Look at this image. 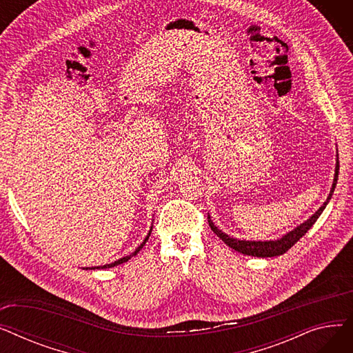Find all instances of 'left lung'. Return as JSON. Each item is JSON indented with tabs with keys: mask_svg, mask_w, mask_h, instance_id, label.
I'll use <instances>...</instances> for the list:
<instances>
[{
	"mask_svg": "<svg viewBox=\"0 0 353 353\" xmlns=\"http://www.w3.org/2000/svg\"><path fill=\"white\" fill-rule=\"evenodd\" d=\"M338 174H339V159H336V165H335V176H333V183H332V189L329 192V196L326 199V201L323 205L314 212L306 221L301 223L299 226H296L293 230L288 232L286 234H283L282 237L276 239V240H239L234 237H230L229 234L223 233L220 229H217L213 223V220L210 217V214H208L209 219V226L210 229L221 239L223 242L234 249L239 253H243L248 256H254V257H274V256H281L283 253H286L298 240L306 234V232L314 225V221L319 219V216L322 214V212L325 210L326 205L329 203V200L332 199L333 192H335L336 183H338Z\"/></svg>",
	"mask_w": 353,
	"mask_h": 353,
	"instance_id": "8db88e82",
	"label": "left lung"
}]
</instances>
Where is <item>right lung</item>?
Here are the masks:
<instances>
[{"label": "right lung", "instance_id": "add662e5", "mask_svg": "<svg viewBox=\"0 0 353 353\" xmlns=\"http://www.w3.org/2000/svg\"><path fill=\"white\" fill-rule=\"evenodd\" d=\"M152 230H153V226L150 228V230H148V233H147V236H145V239L143 240L141 242V245L132 253V254H128V256H124V257H121V259H119V261H116V262H113V263H108V265H103V266H96V268H85V269H90V270H96V269H110V268H114V266H117V265H121V263H125L127 261H130V259H132L133 256H136L141 249H143V246L145 245V242L148 240V237H150V234H152Z\"/></svg>", "mask_w": 353, "mask_h": 353}]
</instances>
